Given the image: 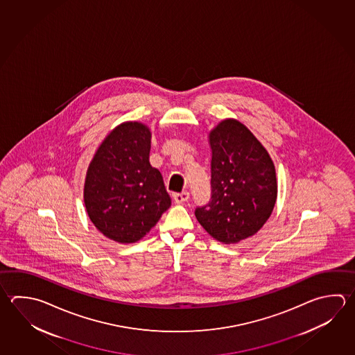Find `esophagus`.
I'll list each match as a JSON object with an SVG mask.
<instances>
[{
  "label": "esophagus",
  "mask_w": 355,
  "mask_h": 355,
  "mask_svg": "<svg viewBox=\"0 0 355 355\" xmlns=\"http://www.w3.org/2000/svg\"><path fill=\"white\" fill-rule=\"evenodd\" d=\"M188 198H189V193H188L187 191H184L182 193H175L173 196L174 203H178V205L187 202Z\"/></svg>",
  "instance_id": "1"
}]
</instances>
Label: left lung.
Instances as JSON below:
<instances>
[{
  "label": "left lung",
  "mask_w": 355,
  "mask_h": 355,
  "mask_svg": "<svg viewBox=\"0 0 355 355\" xmlns=\"http://www.w3.org/2000/svg\"><path fill=\"white\" fill-rule=\"evenodd\" d=\"M209 144L211 198L194 214L214 239L236 243L256 234L274 209V163L254 134L234 119L214 128Z\"/></svg>",
  "instance_id": "8db88e82"
}]
</instances>
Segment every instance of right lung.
Instances as JSON below:
<instances>
[{"instance_id":"add662e5","label":"right lung","mask_w":355,"mask_h":355,"mask_svg":"<svg viewBox=\"0 0 355 355\" xmlns=\"http://www.w3.org/2000/svg\"><path fill=\"white\" fill-rule=\"evenodd\" d=\"M149 129L128 121L107 135L87 168V214L113 241L141 240L171 207L161 172L149 163Z\"/></svg>"}]
</instances>
